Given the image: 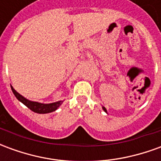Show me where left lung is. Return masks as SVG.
Returning <instances> with one entry per match:
<instances>
[{
    "label": "left lung",
    "mask_w": 161,
    "mask_h": 161,
    "mask_svg": "<svg viewBox=\"0 0 161 161\" xmlns=\"http://www.w3.org/2000/svg\"><path fill=\"white\" fill-rule=\"evenodd\" d=\"M103 110H104L105 112H107V110H106V108H105L104 107H103Z\"/></svg>",
    "instance_id": "8db88e82"
}]
</instances>
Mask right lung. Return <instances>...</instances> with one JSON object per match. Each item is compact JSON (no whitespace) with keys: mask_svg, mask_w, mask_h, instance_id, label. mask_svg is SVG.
<instances>
[{"mask_svg":"<svg viewBox=\"0 0 161 161\" xmlns=\"http://www.w3.org/2000/svg\"><path fill=\"white\" fill-rule=\"evenodd\" d=\"M11 89H12L14 95L15 96L16 98L19 102H21L23 104L26 105V107L30 108L32 111L35 112V113H39V114H46V113H51V112L55 111L63 103V101H58L56 102V103H53L44 104V103H37V102L29 101L26 98L22 97L20 94H19L12 86H11Z\"/></svg>","mask_w":161,"mask_h":161,"instance_id":"right-lung-1","label":"right lung"}]
</instances>
